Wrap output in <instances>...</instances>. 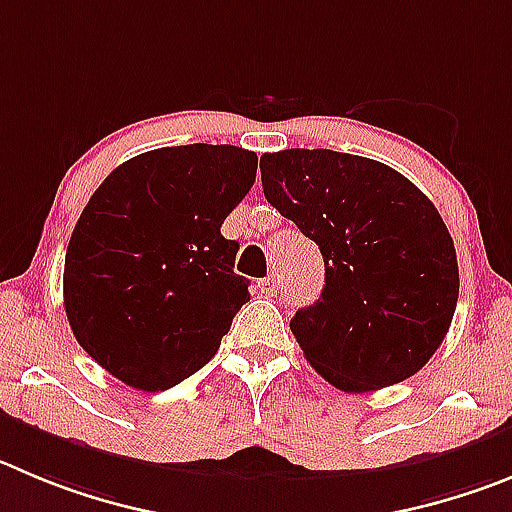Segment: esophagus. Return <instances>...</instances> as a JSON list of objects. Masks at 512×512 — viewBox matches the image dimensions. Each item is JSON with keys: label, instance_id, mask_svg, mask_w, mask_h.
Returning a JSON list of instances; mask_svg holds the SVG:
<instances>
[{"label": "esophagus", "instance_id": "1", "mask_svg": "<svg viewBox=\"0 0 512 512\" xmlns=\"http://www.w3.org/2000/svg\"><path fill=\"white\" fill-rule=\"evenodd\" d=\"M260 290L265 295H278L280 293V280L275 275H267L265 280H260Z\"/></svg>", "mask_w": 512, "mask_h": 512}]
</instances>
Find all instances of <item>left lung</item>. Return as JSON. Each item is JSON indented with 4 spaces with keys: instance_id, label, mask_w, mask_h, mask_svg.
Masks as SVG:
<instances>
[{
    "instance_id": "8db88e82",
    "label": "left lung",
    "mask_w": 512,
    "mask_h": 512,
    "mask_svg": "<svg viewBox=\"0 0 512 512\" xmlns=\"http://www.w3.org/2000/svg\"><path fill=\"white\" fill-rule=\"evenodd\" d=\"M265 199L318 245L321 298L290 321L308 364L348 394L417 374L447 336L457 252L437 207L399 171L328 148L260 159Z\"/></svg>"
}]
</instances>
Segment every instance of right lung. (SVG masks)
Instances as JSON below:
<instances>
[{
  "label": "right lung",
  "instance_id": "1",
  "mask_svg": "<svg viewBox=\"0 0 512 512\" xmlns=\"http://www.w3.org/2000/svg\"><path fill=\"white\" fill-rule=\"evenodd\" d=\"M240 146L146 151L105 176L65 252L70 328L108 374L141 391L189 379L250 300L222 222L255 184Z\"/></svg>",
  "mask_w": 512,
  "mask_h": 512
}]
</instances>
